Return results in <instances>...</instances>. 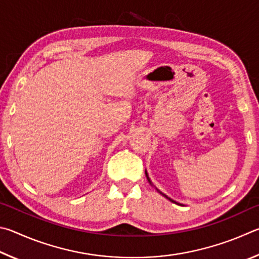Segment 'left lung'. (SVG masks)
Instances as JSON below:
<instances>
[{
  "instance_id": "obj_1",
  "label": "left lung",
  "mask_w": 259,
  "mask_h": 259,
  "mask_svg": "<svg viewBox=\"0 0 259 259\" xmlns=\"http://www.w3.org/2000/svg\"><path fill=\"white\" fill-rule=\"evenodd\" d=\"M146 176H147V179H148V182H149V183H150V185H151V187H155V185H153V184H152V182H151V180H150V178H149V175H148V171H147V169H146ZM155 188H156V187H155ZM156 190H157V191H158V192H159V193L161 194V196H164V197H165L166 199H168V200H169V201H171V202H174V203H176V205H180V203H179V202H176L175 200H173V199H170L169 197H167L165 193H162V192H160V191H159V190H158L157 188H156Z\"/></svg>"
}]
</instances>
